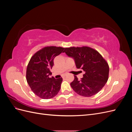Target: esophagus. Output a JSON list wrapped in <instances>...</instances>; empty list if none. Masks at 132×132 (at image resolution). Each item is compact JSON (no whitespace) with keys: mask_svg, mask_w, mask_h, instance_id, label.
I'll return each instance as SVG.
<instances>
[{"mask_svg":"<svg viewBox=\"0 0 132 132\" xmlns=\"http://www.w3.org/2000/svg\"><path fill=\"white\" fill-rule=\"evenodd\" d=\"M65 75H64L63 77V78H65Z\"/></svg>","mask_w":132,"mask_h":132,"instance_id":"esophagus-1","label":"esophagus"}]
</instances>
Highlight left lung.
Listing matches in <instances>:
<instances>
[{
    "mask_svg": "<svg viewBox=\"0 0 132 132\" xmlns=\"http://www.w3.org/2000/svg\"><path fill=\"white\" fill-rule=\"evenodd\" d=\"M64 52L74 59L78 69L85 71L80 80L74 76L70 83L73 90L84 97L98 93L106 84L109 74V65L102 55L89 47L65 48Z\"/></svg>",
    "mask_w": 132,
    "mask_h": 132,
    "instance_id": "8db88e82",
    "label": "left lung"
}]
</instances>
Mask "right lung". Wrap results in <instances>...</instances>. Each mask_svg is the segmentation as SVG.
<instances>
[{
	"label": "right lung",
	"instance_id": "right-lung-1",
	"mask_svg": "<svg viewBox=\"0 0 132 132\" xmlns=\"http://www.w3.org/2000/svg\"><path fill=\"white\" fill-rule=\"evenodd\" d=\"M64 48L46 47L37 52L28 64L26 80L34 93L43 99H50L56 96L61 89L62 78H50L51 69L54 58L64 52Z\"/></svg>",
	"mask_w": 132,
	"mask_h": 132
}]
</instances>
